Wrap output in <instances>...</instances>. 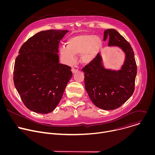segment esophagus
I'll use <instances>...</instances> for the list:
<instances>
[{
    "mask_svg": "<svg viewBox=\"0 0 155 155\" xmlns=\"http://www.w3.org/2000/svg\"><path fill=\"white\" fill-rule=\"evenodd\" d=\"M78 71V68L77 66H74V67L72 68V72L73 74H75Z\"/></svg>",
    "mask_w": 155,
    "mask_h": 155,
    "instance_id": "obj_1",
    "label": "esophagus"
}]
</instances>
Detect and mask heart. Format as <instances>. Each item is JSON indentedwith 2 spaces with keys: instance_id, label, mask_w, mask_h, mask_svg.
Masks as SVG:
<instances>
[{
  "instance_id": "b5f03b06",
  "label": "heart",
  "mask_w": 155,
  "mask_h": 155,
  "mask_svg": "<svg viewBox=\"0 0 155 155\" xmlns=\"http://www.w3.org/2000/svg\"><path fill=\"white\" fill-rule=\"evenodd\" d=\"M102 40L98 35L84 34L72 36L67 40V47H62L61 54L69 63L80 55V61L84 64L92 62L102 47Z\"/></svg>"
}]
</instances>
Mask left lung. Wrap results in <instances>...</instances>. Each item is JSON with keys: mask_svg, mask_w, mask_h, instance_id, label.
Segmentation results:
<instances>
[{"mask_svg": "<svg viewBox=\"0 0 155 155\" xmlns=\"http://www.w3.org/2000/svg\"><path fill=\"white\" fill-rule=\"evenodd\" d=\"M109 37L108 47H117L125 54L120 70L105 69L101 54L88 64L82 71L84 73L85 90L93 103L97 107L110 110L121 106L134 91L137 65L134 53L129 42L114 29L104 31V40Z\"/></svg>", "mask_w": 155, "mask_h": 155, "instance_id": "1", "label": "left lung"}]
</instances>
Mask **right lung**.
<instances>
[{
    "label": "right lung",
    "instance_id": "add662e5",
    "mask_svg": "<svg viewBox=\"0 0 155 155\" xmlns=\"http://www.w3.org/2000/svg\"><path fill=\"white\" fill-rule=\"evenodd\" d=\"M68 32H39L19 51L14 66V84L22 101L32 112L47 114L54 110L72 77L71 68L59 62V43Z\"/></svg>",
    "mask_w": 155,
    "mask_h": 155
}]
</instances>
